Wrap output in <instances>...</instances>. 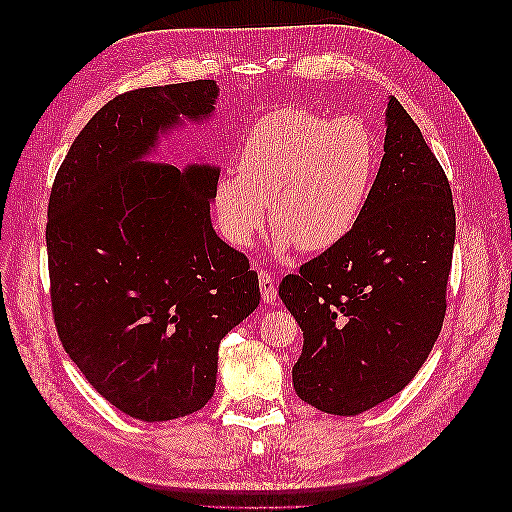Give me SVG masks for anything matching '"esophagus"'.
I'll return each mask as SVG.
<instances>
[{"label": "esophagus", "instance_id": "esophagus-1", "mask_svg": "<svg viewBox=\"0 0 512 512\" xmlns=\"http://www.w3.org/2000/svg\"><path fill=\"white\" fill-rule=\"evenodd\" d=\"M258 282H260V294L265 303H275L277 301V288H275V277L267 271H258Z\"/></svg>", "mask_w": 512, "mask_h": 512}]
</instances>
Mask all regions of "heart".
<instances>
[{"label": "heart", "instance_id": "b5f03b06", "mask_svg": "<svg viewBox=\"0 0 512 512\" xmlns=\"http://www.w3.org/2000/svg\"><path fill=\"white\" fill-rule=\"evenodd\" d=\"M374 168V143L359 121L282 108L247 134L237 175L215 181V220L228 243L250 247L267 226L269 203L277 252L331 250L359 224Z\"/></svg>", "mask_w": 512, "mask_h": 512}]
</instances>
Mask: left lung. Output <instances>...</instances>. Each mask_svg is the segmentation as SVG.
Wrapping results in <instances>:
<instances>
[{
    "label": "left lung",
    "instance_id": "1",
    "mask_svg": "<svg viewBox=\"0 0 512 512\" xmlns=\"http://www.w3.org/2000/svg\"><path fill=\"white\" fill-rule=\"evenodd\" d=\"M453 245L451 185L391 96L384 156L359 224L280 284L303 331L297 395L327 414L356 416L406 389L442 329Z\"/></svg>",
    "mask_w": 512,
    "mask_h": 512
}]
</instances>
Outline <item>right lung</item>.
<instances>
[{"label": "right lung", "instance_id": "obj_1", "mask_svg": "<svg viewBox=\"0 0 512 512\" xmlns=\"http://www.w3.org/2000/svg\"><path fill=\"white\" fill-rule=\"evenodd\" d=\"M220 87L134 89L89 119L49 198L55 327L70 359L138 421L213 397L224 335L260 303L258 275L211 224L220 168L149 162L162 134L213 115Z\"/></svg>", "mask_w": 512, "mask_h": 512}]
</instances>
